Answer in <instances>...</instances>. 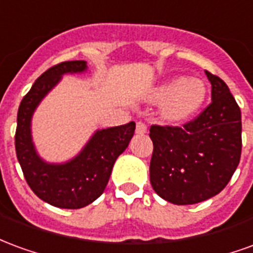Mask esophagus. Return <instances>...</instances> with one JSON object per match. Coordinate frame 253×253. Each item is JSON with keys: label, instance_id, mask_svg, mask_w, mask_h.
<instances>
[{"label": "esophagus", "instance_id": "1", "mask_svg": "<svg viewBox=\"0 0 253 253\" xmlns=\"http://www.w3.org/2000/svg\"><path fill=\"white\" fill-rule=\"evenodd\" d=\"M146 131H148V127H146V125H145L143 122H137L135 132H137V134H145Z\"/></svg>", "mask_w": 253, "mask_h": 253}]
</instances>
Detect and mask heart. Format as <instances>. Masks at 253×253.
<instances>
[{"instance_id":"1","label":"heart","mask_w":253,"mask_h":253,"mask_svg":"<svg viewBox=\"0 0 253 253\" xmlns=\"http://www.w3.org/2000/svg\"><path fill=\"white\" fill-rule=\"evenodd\" d=\"M207 99V86L199 78L173 77L157 85L148 100L161 104L160 116L169 125H181L201 111Z\"/></svg>"}]
</instances>
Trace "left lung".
Returning a JSON list of instances; mask_svg holds the SVG:
<instances>
[{
  "label": "left lung",
  "mask_w": 253,
  "mask_h": 253,
  "mask_svg": "<svg viewBox=\"0 0 253 253\" xmlns=\"http://www.w3.org/2000/svg\"><path fill=\"white\" fill-rule=\"evenodd\" d=\"M211 104L183 127L152 126L150 183L173 205H194L219 194L241 157V111L228 85L206 72Z\"/></svg>",
  "instance_id": "8db88e82"
}]
</instances>
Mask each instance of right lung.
<instances>
[{
  "instance_id": "right-lung-1",
  "label": "right lung",
  "mask_w": 253,
  "mask_h": 253,
  "mask_svg": "<svg viewBox=\"0 0 253 253\" xmlns=\"http://www.w3.org/2000/svg\"><path fill=\"white\" fill-rule=\"evenodd\" d=\"M88 70L85 61H67L50 67L38 78L20 103L16 128V154L31 190L42 201L59 209H81L90 205L105 190L112 167L131 141L135 123L94 131L81 152L65 163H47L32 139V116L41 101L65 74Z\"/></svg>"
}]
</instances>
